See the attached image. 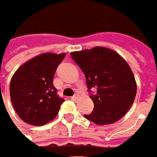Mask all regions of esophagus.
I'll use <instances>...</instances> for the list:
<instances>
[{"instance_id": "esophagus-1", "label": "esophagus", "mask_w": 157, "mask_h": 157, "mask_svg": "<svg viewBox=\"0 0 157 157\" xmlns=\"http://www.w3.org/2000/svg\"><path fill=\"white\" fill-rule=\"evenodd\" d=\"M78 95H74V96H72L71 97V100H72V101H77V99H78Z\"/></svg>"}]
</instances>
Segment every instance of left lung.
Masks as SVG:
<instances>
[{
  "label": "left lung",
  "mask_w": 157,
  "mask_h": 157,
  "mask_svg": "<svg viewBox=\"0 0 157 157\" xmlns=\"http://www.w3.org/2000/svg\"><path fill=\"white\" fill-rule=\"evenodd\" d=\"M86 77L94 110L84 115L96 124H111L121 119L134 102L137 83L132 69L122 56L109 48L95 46L70 53Z\"/></svg>",
  "instance_id": "1"
}]
</instances>
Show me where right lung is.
Returning a JSON list of instances; mask_svg holds the SVG:
<instances>
[{
	"instance_id": "add662e5",
	"label": "right lung",
	"mask_w": 157,
	"mask_h": 157,
	"mask_svg": "<svg viewBox=\"0 0 157 157\" xmlns=\"http://www.w3.org/2000/svg\"><path fill=\"white\" fill-rule=\"evenodd\" d=\"M65 53H43L20 66L10 82V99L20 119L41 126L55 119L63 99L57 96L53 86L56 68Z\"/></svg>"
}]
</instances>
